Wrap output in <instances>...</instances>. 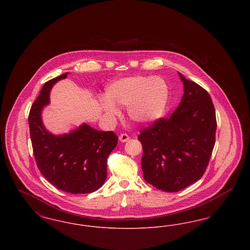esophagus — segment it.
Masks as SVG:
<instances>
[{
    "label": "esophagus",
    "mask_w": 250,
    "mask_h": 250,
    "mask_svg": "<svg viewBox=\"0 0 250 250\" xmlns=\"http://www.w3.org/2000/svg\"><path fill=\"white\" fill-rule=\"evenodd\" d=\"M119 141L121 143H126L129 141V136L127 134H121L119 136Z\"/></svg>",
    "instance_id": "obj_1"
}]
</instances>
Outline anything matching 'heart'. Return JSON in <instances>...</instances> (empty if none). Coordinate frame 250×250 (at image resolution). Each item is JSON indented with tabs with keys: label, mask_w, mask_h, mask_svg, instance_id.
<instances>
[{
	"label": "heart",
	"mask_w": 250,
	"mask_h": 250,
	"mask_svg": "<svg viewBox=\"0 0 250 250\" xmlns=\"http://www.w3.org/2000/svg\"><path fill=\"white\" fill-rule=\"evenodd\" d=\"M168 89L166 83L157 77L132 76L109 84L106 97L99 100L107 117L118 113L116 106H127V114L138 125H150L159 119L166 108Z\"/></svg>",
	"instance_id": "obj_1"
}]
</instances>
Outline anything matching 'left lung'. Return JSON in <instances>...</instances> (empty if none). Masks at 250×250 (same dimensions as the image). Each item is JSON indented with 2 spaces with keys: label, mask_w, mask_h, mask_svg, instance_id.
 <instances>
[{
  "label": "left lung",
  "mask_w": 250,
  "mask_h": 250,
  "mask_svg": "<svg viewBox=\"0 0 250 250\" xmlns=\"http://www.w3.org/2000/svg\"><path fill=\"white\" fill-rule=\"evenodd\" d=\"M184 95L167 119L141 131L143 179L157 189L182 190L202 178L214 149L215 111L211 96L179 73Z\"/></svg>",
  "instance_id": "left-lung-1"
}]
</instances>
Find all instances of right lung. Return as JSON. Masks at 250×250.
Segmentation results:
<instances>
[{"label":"right lung","instance_id":"1","mask_svg":"<svg viewBox=\"0 0 250 250\" xmlns=\"http://www.w3.org/2000/svg\"><path fill=\"white\" fill-rule=\"evenodd\" d=\"M66 72L44 84L29 114V127L36 164L43 176L55 188L71 194L99 189L107 179V159L116 147L113 131H99L83 123L68 133L55 135L42 120L50 103L53 85L66 79Z\"/></svg>","mask_w":250,"mask_h":250}]
</instances>
